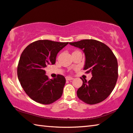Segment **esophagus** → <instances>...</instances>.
<instances>
[{
  "instance_id": "esophagus-1",
  "label": "esophagus",
  "mask_w": 133,
  "mask_h": 133,
  "mask_svg": "<svg viewBox=\"0 0 133 133\" xmlns=\"http://www.w3.org/2000/svg\"><path fill=\"white\" fill-rule=\"evenodd\" d=\"M66 79L67 81H71V80H73V78H72V77H70V76H66Z\"/></svg>"
}]
</instances>
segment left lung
<instances>
[{"instance_id": "left-lung-1", "label": "left lung", "mask_w": 133, "mask_h": 133, "mask_svg": "<svg viewBox=\"0 0 133 133\" xmlns=\"http://www.w3.org/2000/svg\"><path fill=\"white\" fill-rule=\"evenodd\" d=\"M69 44L84 51L85 63L84 70L91 72L89 81L82 79V85L77 91L78 98L85 103L94 104L104 100L116 85L118 77V61L112 50L104 43L94 39H84Z\"/></svg>"}]
</instances>
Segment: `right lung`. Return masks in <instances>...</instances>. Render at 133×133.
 Masks as SVG:
<instances>
[{"label": "right lung", "mask_w": 133, "mask_h": 133, "mask_svg": "<svg viewBox=\"0 0 133 133\" xmlns=\"http://www.w3.org/2000/svg\"><path fill=\"white\" fill-rule=\"evenodd\" d=\"M68 43L39 40L23 51L18 64V78L27 96L36 102L51 104L62 96L66 79L58 75L49 79L45 69L48 65L55 64L57 54Z\"/></svg>", "instance_id": "add662e5"}]
</instances>
